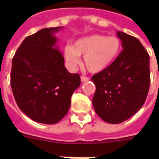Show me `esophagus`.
<instances>
[{
	"instance_id": "34e87169",
	"label": "esophagus",
	"mask_w": 159,
	"mask_h": 159,
	"mask_svg": "<svg viewBox=\"0 0 159 159\" xmlns=\"http://www.w3.org/2000/svg\"><path fill=\"white\" fill-rule=\"evenodd\" d=\"M90 78L89 77H81V81H82V82H87V81H89Z\"/></svg>"
}]
</instances>
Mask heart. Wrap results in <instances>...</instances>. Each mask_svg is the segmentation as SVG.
Wrapping results in <instances>:
<instances>
[{
    "mask_svg": "<svg viewBox=\"0 0 159 159\" xmlns=\"http://www.w3.org/2000/svg\"><path fill=\"white\" fill-rule=\"evenodd\" d=\"M120 48V41L116 36L92 34L78 39L72 46H66L63 55L68 67L72 69L81 62L80 56H84L87 70L92 73H98L112 63Z\"/></svg>",
    "mask_w": 159,
    "mask_h": 159,
    "instance_id": "b5f03b06",
    "label": "heart"
}]
</instances>
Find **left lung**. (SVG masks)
Listing matches in <instances>:
<instances>
[{
  "instance_id": "8db88e82",
  "label": "left lung",
  "mask_w": 159,
  "mask_h": 159,
  "mask_svg": "<svg viewBox=\"0 0 159 159\" xmlns=\"http://www.w3.org/2000/svg\"><path fill=\"white\" fill-rule=\"evenodd\" d=\"M123 50L106 69L92 77L95 111L110 124L124 122L140 110L150 85L149 55L135 37L118 31Z\"/></svg>"
}]
</instances>
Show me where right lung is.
Wrapping results in <instances>:
<instances>
[{
  "instance_id": "right-lung-1",
  "label": "right lung",
  "mask_w": 159,
  "mask_h": 159,
  "mask_svg": "<svg viewBox=\"0 0 159 159\" xmlns=\"http://www.w3.org/2000/svg\"><path fill=\"white\" fill-rule=\"evenodd\" d=\"M62 27L45 28L26 37L12 59L11 85L19 108L34 121L53 125L71 106L81 84L78 73H70L57 48L54 33Z\"/></svg>"
}]
</instances>
